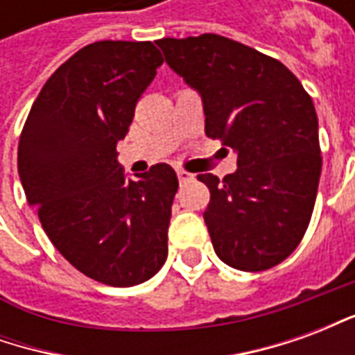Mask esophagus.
Masks as SVG:
<instances>
[{
  "label": "esophagus",
  "mask_w": 355,
  "mask_h": 355,
  "mask_svg": "<svg viewBox=\"0 0 355 355\" xmlns=\"http://www.w3.org/2000/svg\"><path fill=\"white\" fill-rule=\"evenodd\" d=\"M177 177H178V180H180V182H188V180H192V175H190V173H188V171H184V169H178Z\"/></svg>",
  "instance_id": "obj_1"
}]
</instances>
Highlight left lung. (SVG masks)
<instances>
[{"instance_id":"1","label":"left lung","mask_w":355,"mask_h":355,"mask_svg":"<svg viewBox=\"0 0 355 355\" xmlns=\"http://www.w3.org/2000/svg\"><path fill=\"white\" fill-rule=\"evenodd\" d=\"M167 64L201 94L205 135L236 150L238 169L198 180L218 259L262 272L289 257L312 218L321 175L315 108L279 60L224 35L157 40Z\"/></svg>"}]
</instances>
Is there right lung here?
Wrapping results in <instances>:
<instances>
[{"mask_svg":"<svg viewBox=\"0 0 355 355\" xmlns=\"http://www.w3.org/2000/svg\"><path fill=\"white\" fill-rule=\"evenodd\" d=\"M162 64L152 42L91 43L47 80L20 132V182L43 230L112 287L146 282L167 259L177 173L157 163L127 178L116 150Z\"/></svg>","mask_w":355,"mask_h":355,"instance_id":"add662e5","label":"right lung"}]
</instances>
